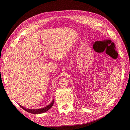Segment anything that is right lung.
I'll use <instances>...</instances> for the list:
<instances>
[{"mask_svg": "<svg viewBox=\"0 0 130 130\" xmlns=\"http://www.w3.org/2000/svg\"><path fill=\"white\" fill-rule=\"evenodd\" d=\"M54 100H53L50 104H49L48 106L44 107V108H41V109H26V108H25V107L22 106L20 105V106L24 110L26 111L27 112H29L30 113H33V114H40V113H42L45 112H46L48 110H50L53 106V105L54 104Z\"/></svg>", "mask_w": 130, "mask_h": 130, "instance_id": "add662e5", "label": "right lung"}]
</instances>
